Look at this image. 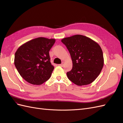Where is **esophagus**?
Wrapping results in <instances>:
<instances>
[{
    "instance_id": "esophagus-1",
    "label": "esophagus",
    "mask_w": 123,
    "mask_h": 123,
    "mask_svg": "<svg viewBox=\"0 0 123 123\" xmlns=\"http://www.w3.org/2000/svg\"><path fill=\"white\" fill-rule=\"evenodd\" d=\"M64 62H62L61 64H59V66H63V65H64Z\"/></svg>"
}]
</instances>
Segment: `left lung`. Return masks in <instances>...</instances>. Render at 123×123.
<instances>
[{"mask_svg": "<svg viewBox=\"0 0 123 123\" xmlns=\"http://www.w3.org/2000/svg\"><path fill=\"white\" fill-rule=\"evenodd\" d=\"M61 42L68 49L73 62L72 69L67 73L69 80L78 86L93 82L104 65L100 46L92 39L81 35L63 38Z\"/></svg>", "mask_w": 123, "mask_h": 123, "instance_id": "8db88e82", "label": "left lung"}]
</instances>
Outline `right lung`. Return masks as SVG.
<instances>
[{
	"instance_id": "1",
	"label": "right lung",
	"mask_w": 123,
	"mask_h": 123,
	"mask_svg": "<svg viewBox=\"0 0 123 123\" xmlns=\"http://www.w3.org/2000/svg\"><path fill=\"white\" fill-rule=\"evenodd\" d=\"M54 39L39 37L20 46L15 54L14 64L20 76L31 84L41 85L50 78L54 67L49 51Z\"/></svg>"
}]
</instances>
